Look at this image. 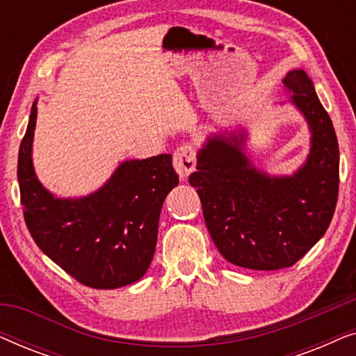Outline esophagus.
I'll list each match as a JSON object with an SVG mask.
<instances>
[{
  "label": "esophagus",
  "instance_id": "esophagus-1",
  "mask_svg": "<svg viewBox=\"0 0 356 356\" xmlns=\"http://www.w3.org/2000/svg\"><path fill=\"white\" fill-rule=\"evenodd\" d=\"M173 167L181 179H186L194 172V168H196V150L193 145L183 144L175 150Z\"/></svg>",
  "mask_w": 356,
  "mask_h": 356
}]
</instances>
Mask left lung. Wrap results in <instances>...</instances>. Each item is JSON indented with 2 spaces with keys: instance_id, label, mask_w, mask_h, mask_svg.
Returning a JSON list of instances; mask_svg holds the SVG:
<instances>
[{
  "instance_id": "obj_1",
  "label": "left lung",
  "mask_w": 356,
  "mask_h": 356,
  "mask_svg": "<svg viewBox=\"0 0 356 356\" xmlns=\"http://www.w3.org/2000/svg\"><path fill=\"white\" fill-rule=\"evenodd\" d=\"M282 82L311 133L305 163L284 177L262 172L246 155V129H223L209 136L189 175L217 250L246 269L293 266L323 238L337 204L339 143L330 116L303 70Z\"/></svg>"
}]
</instances>
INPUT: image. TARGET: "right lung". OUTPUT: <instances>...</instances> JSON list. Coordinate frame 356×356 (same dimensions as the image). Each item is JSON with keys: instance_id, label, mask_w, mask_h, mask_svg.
I'll list each match as a JSON object with an SVG mask.
<instances>
[{"instance_id": "obj_1", "label": "right lung", "mask_w": 356, "mask_h": 356, "mask_svg": "<svg viewBox=\"0 0 356 356\" xmlns=\"http://www.w3.org/2000/svg\"><path fill=\"white\" fill-rule=\"evenodd\" d=\"M37 100L17 159L26 225L37 246L77 282L118 289L147 272L157 245L159 218L179 179L172 155L124 160L108 181L84 197H58L38 181L32 162Z\"/></svg>"}]
</instances>
